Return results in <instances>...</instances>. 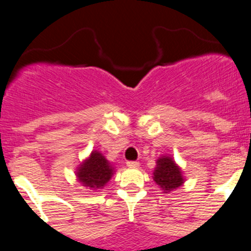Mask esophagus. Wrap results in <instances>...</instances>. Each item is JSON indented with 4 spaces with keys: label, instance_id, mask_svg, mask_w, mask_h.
<instances>
[{
    "label": "esophagus",
    "instance_id": "1",
    "mask_svg": "<svg viewBox=\"0 0 251 251\" xmlns=\"http://www.w3.org/2000/svg\"><path fill=\"white\" fill-rule=\"evenodd\" d=\"M126 165H127L128 168H137L138 165H140V163L136 162V160H127V162H126Z\"/></svg>",
    "mask_w": 251,
    "mask_h": 251
}]
</instances>
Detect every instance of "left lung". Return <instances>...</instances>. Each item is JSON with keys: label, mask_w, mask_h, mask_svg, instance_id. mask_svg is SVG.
I'll list each match as a JSON object with an SVG mask.
<instances>
[{"label": "left lung", "mask_w": 251, "mask_h": 251, "mask_svg": "<svg viewBox=\"0 0 251 251\" xmlns=\"http://www.w3.org/2000/svg\"><path fill=\"white\" fill-rule=\"evenodd\" d=\"M153 180L162 187L164 193L175 190L184 182L181 170L170 157H160L157 160V167L153 172Z\"/></svg>", "instance_id": "left-lung-1"}]
</instances>
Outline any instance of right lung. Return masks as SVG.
<instances>
[{"label": "right lung", "mask_w": 251, "mask_h": 251, "mask_svg": "<svg viewBox=\"0 0 251 251\" xmlns=\"http://www.w3.org/2000/svg\"><path fill=\"white\" fill-rule=\"evenodd\" d=\"M114 170L110 163L105 159L101 153L92 152L91 157L84 160L78 168L77 177L83 186L89 187L92 190H98L110 180Z\"/></svg>", "instance_id": "1"}]
</instances>
